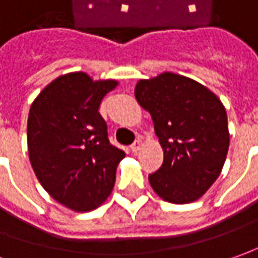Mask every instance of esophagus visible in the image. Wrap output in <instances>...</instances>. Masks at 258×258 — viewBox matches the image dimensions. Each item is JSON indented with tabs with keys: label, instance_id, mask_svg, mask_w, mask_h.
Listing matches in <instances>:
<instances>
[{
	"label": "esophagus",
	"instance_id": "34e87169",
	"mask_svg": "<svg viewBox=\"0 0 258 258\" xmlns=\"http://www.w3.org/2000/svg\"><path fill=\"white\" fill-rule=\"evenodd\" d=\"M141 145H143V143H141V140H137V141H134V143L130 145V150H131V151H133V152L140 151Z\"/></svg>",
	"mask_w": 258,
	"mask_h": 258
}]
</instances>
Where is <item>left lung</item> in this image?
<instances>
[{"instance_id": "left-lung-1", "label": "left lung", "mask_w": 258, "mask_h": 258, "mask_svg": "<svg viewBox=\"0 0 258 258\" xmlns=\"http://www.w3.org/2000/svg\"><path fill=\"white\" fill-rule=\"evenodd\" d=\"M134 94L151 114L164 151L150 185L166 202H195L225 165L230 143L225 106L208 87L171 72L141 79Z\"/></svg>"}]
</instances>
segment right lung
<instances>
[{
    "label": "right lung",
    "mask_w": 258,
    "mask_h": 258,
    "mask_svg": "<svg viewBox=\"0 0 258 258\" xmlns=\"http://www.w3.org/2000/svg\"><path fill=\"white\" fill-rule=\"evenodd\" d=\"M117 80H93L72 72L50 82L28 115V154L33 172L55 201L90 212L111 194L125 154L113 147L100 115L101 100Z\"/></svg>",
    "instance_id": "1"
}]
</instances>
